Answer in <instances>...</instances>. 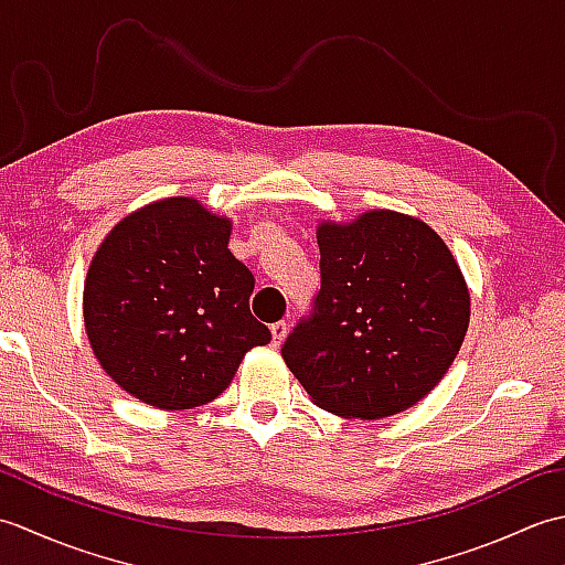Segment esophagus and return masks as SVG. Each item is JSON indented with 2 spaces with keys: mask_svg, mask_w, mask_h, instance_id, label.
Returning a JSON list of instances; mask_svg holds the SVG:
<instances>
[{
  "mask_svg": "<svg viewBox=\"0 0 565 565\" xmlns=\"http://www.w3.org/2000/svg\"><path fill=\"white\" fill-rule=\"evenodd\" d=\"M286 330H289V326H286L284 320L274 322V326H271V340H274V347H279V344L284 342V338H286Z\"/></svg>",
  "mask_w": 565,
  "mask_h": 565,
  "instance_id": "esophagus-1",
  "label": "esophagus"
}]
</instances>
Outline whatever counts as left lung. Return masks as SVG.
<instances>
[{
	"mask_svg": "<svg viewBox=\"0 0 565 565\" xmlns=\"http://www.w3.org/2000/svg\"><path fill=\"white\" fill-rule=\"evenodd\" d=\"M320 291L281 347L310 401L342 417L403 413L437 386L471 318L463 274L423 221L369 211L320 223Z\"/></svg>",
	"mask_w": 565,
	"mask_h": 565,
	"instance_id": "1",
	"label": "left lung"
}]
</instances>
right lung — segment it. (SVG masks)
<instances>
[{
    "label": "right lung",
    "instance_id": "add662e5",
    "mask_svg": "<svg viewBox=\"0 0 565 565\" xmlns=\"http://www.w3.org/2000/svg\"><path fill=\"white\" fill-rule=\"evenodd\" d=\"M233 223L172 196L126 215L84 281V328L118 386L162 411L206 405L271 332L249 313L255 276L227 249Z\"/></svg>",
    "mask_w": 565,
    "mask_h": 565
}]
</instances>
